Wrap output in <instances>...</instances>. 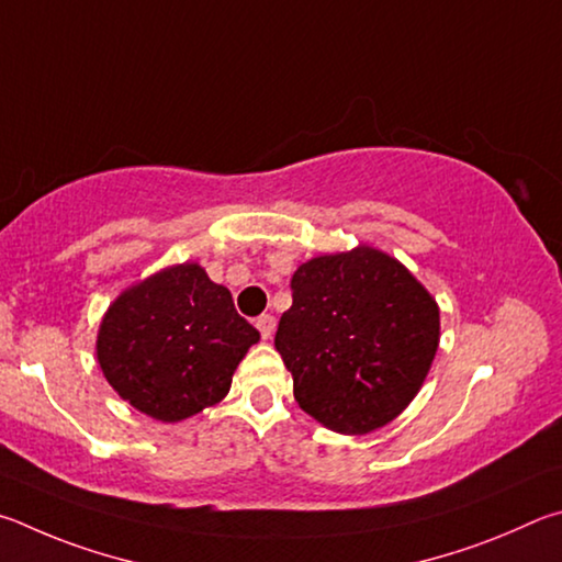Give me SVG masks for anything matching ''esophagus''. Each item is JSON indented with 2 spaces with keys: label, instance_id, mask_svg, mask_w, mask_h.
I'll return each mask as SVG.
<instances>
[{
  "label": "esophagus",
  "instance_id": "esophagus-1",
  "mask_svg": "<svg viewBox=\"0 0 562 562\" xmlns=\"http://www.w3.org/2000/svg\"><path fill=\"white\" fill-rule=\"evenodd\" d=\"M256 328H259L263 340H269L273 336V330H276V318L269 316V313H263V316L256 318Z\"/></svg>",
  "mask_w": 562,
  "mask_h": 562
}]
</instances>
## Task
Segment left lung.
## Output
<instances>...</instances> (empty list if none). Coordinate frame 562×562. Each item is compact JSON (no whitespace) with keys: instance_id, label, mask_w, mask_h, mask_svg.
I'll use <instances>...</instances> for the list:
<instances>
[{"instance_id":"obj_1","label":"left lung","mask_w":562,"mask_h":562,"mask_svg":"<svg viewBox=\"0 0 562 562\" xmlns=\"http://www.w3.org/2000/svg\"><path fill=\"white\" fill-rule=\"evenodd\" d=\"M291 291L273 346L301 409L340 435L385 427L415 400L435 360V299L370 246L301 263Z\"/></svg>"}]
</instances>
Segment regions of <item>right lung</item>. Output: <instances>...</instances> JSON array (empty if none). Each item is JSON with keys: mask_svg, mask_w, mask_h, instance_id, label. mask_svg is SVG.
I'll list each match as a JSON object with an SVG mask.
<instances>
[{"mask_svg": "<svg viewBox=\"0 0 562 562\" xmlns=\"http://www.w3.org/2000/svg\"><path fill=\"white\" fill-rule=\"evenodd\" d=\"M259 330L202 266L180 263L123 291L98 330V362L147 417L180 422L220 402Z\"/></svg>", "mask_w": 562, "mask_h": 562, "instance_id": "1", "label": "right lung"}]
</instances>
